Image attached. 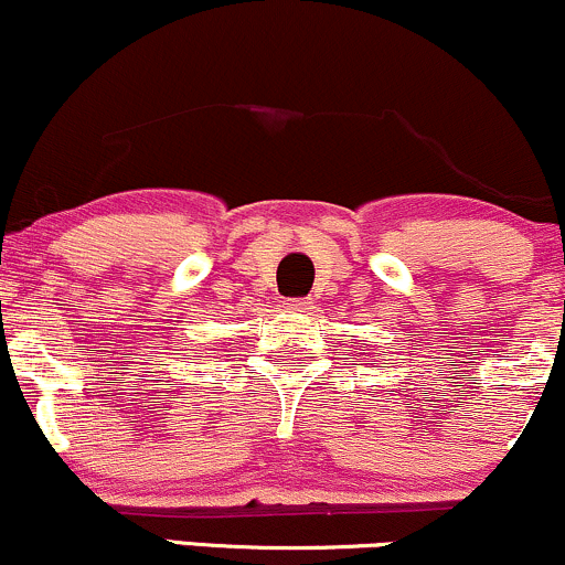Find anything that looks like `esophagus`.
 <instances>
[{
	"label": "esophagus",
	"mask_w": 565,
	"mask_h": 565,
	"mask_svg": "<svg viewBox=\"0 0 565 565\" xmlns=\"http://www.w3.org/2000/svg\"><path fill=\"white\" fill-rule=\"evenodd\" d=\"M313 300H287V313H310Z\"/></svg>",
	"instance_id": "1"
}]
</instances>
